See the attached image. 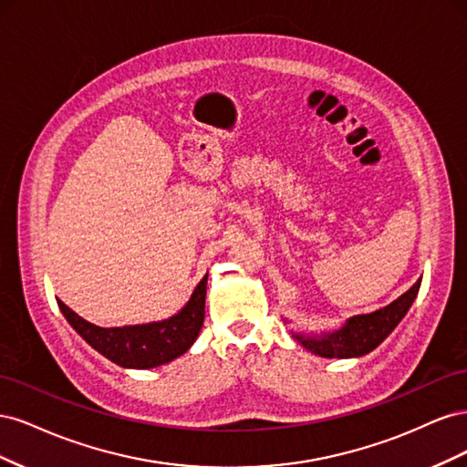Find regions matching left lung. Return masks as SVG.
I'll use <instances>...</instances> for the list:
<instances>
[{
	"instance_id": "obj_1",
	"label": "left lung",
	"mask_w": 467,
	"mask_h": 467,
	"mask_svg": "<svg viewBox=\"0 0 467 467\" xmlns=\"http://www.w3.org/2000/svg\"><path fill=\"white\" fill-rule=\"evenodd\" d=\"M420 288V278L389 306L372 314L348 317L343 327L321 335H294V338L309 352L323 358H355L372 352L384 338L398 327L409 312Z\"/></svg>"
}]
</instances>
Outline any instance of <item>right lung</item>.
<instances>
[{"instance_id":"obj_1","label":"right lung","mask_w":467,"mask_h":467,"mask_svg":"<svg viewBox=\"0 0 467 467\" xmlns=\"http://www.w3.org/2000/svg\"><path fill=\"white\" fill-rule=\"evenodd\" d=\"M206 282L208 273L196 285L191 300L179 314L146 325L99 327L79 317L62 300H58V307L67 323L105 358L122 368L146 370L175 360L192 347L204 323Z\"/></svg>"}]
</instances>
